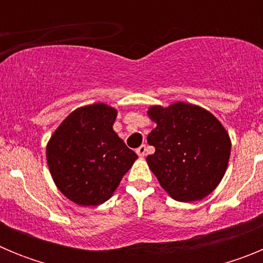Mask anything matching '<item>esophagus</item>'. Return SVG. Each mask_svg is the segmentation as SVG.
<instances>
[{
  "label": "esophagus",
  "mask_w": 263,
  "mask_h": 263,
  "mask_svg": "<svg viewBox=\"0 0 263 263\" xmlns=\"http://www.w3.org/2000/svg\"><path fill=\"white\" fill-rule=\"evenodd\" d=\"M136 152H137V154L139 155V157H145V155H146V145H141L138 148H137Z\"/></svg>",
  "instance_id": "34e87169"
}]
</instances>
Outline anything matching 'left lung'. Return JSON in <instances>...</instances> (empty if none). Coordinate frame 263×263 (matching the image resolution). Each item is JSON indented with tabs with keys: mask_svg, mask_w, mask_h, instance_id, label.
<instances>
[{
	"mask_svg": "<svg viewBox=\"0 0 263 263\" xmlns=\"http://www.w3.org/2000/svg\"><path fill=\"white\" fill-rule=\"evenodd\" d=\"M157 124L147 136L155 153L146 158L158 182L178 201L201 200L221 182L231 155V138L205 109L185 103L147 111Z\"/></svg>",
	"mask_w": 263,
	"mask_h": 263,
	"instance_id": "left-lung-1",
	"label": "left lung"
}]
</instances>
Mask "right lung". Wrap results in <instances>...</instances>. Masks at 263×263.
Wrapping results in <instances>:
<instances>
[{
  "mask_svg": "<svg viewBox=\"0 0 263 263\" xmlns=\"http://www.w3.org/2000/svg\"><path fill=\"white\" fill-rule=\"evenodd\" d=\"M117 110L103 103L73 110L47 143V164L53 182L79 205L108 200L137 154L113 130Z\"/></svg>",
  "mask_w": 263,
  "mask_h": 263,
  "instance_id": "right-lung-1",
  "label": "right lung"
}]
</instances>
